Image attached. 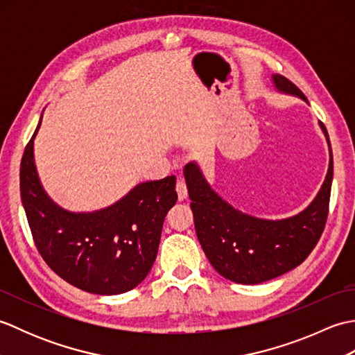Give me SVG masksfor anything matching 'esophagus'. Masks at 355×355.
I'll list each match as a JSON object with an SVG mask.
<instances>
[{"mask_svg": "<svg viewBox=\"0 0 355 355\" xmlns=\"http://www.w3.org/2000/svg\"><path fill=\"white\" fill-rule=\"evenodd\" d=\"M175 189H177L180 201H183V200L187 198V187H186V183L183 182V180H178Z\"/></svg>", "mask_w": 355, "mask_h": 355, "instance_id": "1", "label": "esophagus"}]
</instances>
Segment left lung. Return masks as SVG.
Listing matches in <instances>:
<instances>
[{
	"label": "left lung",
	"mask_w": 355,
	"mask_h": 355,
	"mask_svg": "<svg viewBox=\"0 0 355 355\" xmlns=\"http://www.w3.org/2000/svg\"><path fill=\"white\" fill-rule=\"evenodd\" d=\"M271 82L277 93L308 103L304 93L281 74H271ZM319 126L329 149L325 182L310 205L293 216L267 220L245 214L212 189L197 162L183 168L200 244L214 268L229 281L245 285L270 281L300 266L318 244L333 184V150L327 128L322 122Z\"/></svg>",
	"instance_id": "left-lung-1"
}]
</instances>
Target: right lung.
Returning a JSON list of instances; mask_svg holds the SVG:
<instances>
[{
  "mask_svg": "<svg viewBox=\"0 0 355 355\" xmlns=\"http://www.w3.org/2000/svg\"><path fill=\"white\" fill-rule=\"evenodd\" d=\"M19 171L21 201L37 252L64 281L78 288L114 296L135 288L157 258L166 214L175 205L177 178L143 182L112 205L71 212L50 198L35 163V137Z\"/></svg>",
  "mask_w": 355,
  "mask_h": 355,
  "instance_id": "obj_1",
  "label": "right lung"
}]
</instances>
